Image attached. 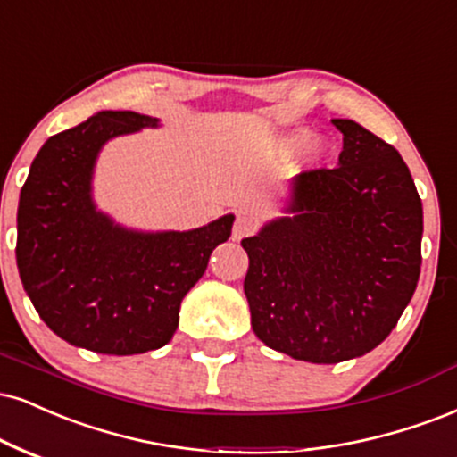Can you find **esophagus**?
I'll return each mask as SVG.
<instances>
[{
  "mask_svg": "<svg viewBox=\"0 0 457 457\" xmlns=\"http://www.w3.org/2000/svg\"><path fill=\"white\" fill-rule=\"evenodd\" d=\"M255 228H257V219L253 217V214L238 212V214H236V221H234V228H232V238L234 240L245 238V236L255 232Z\"/></svg>",
  "mask_w": 457,
  "mask_h": 457,
  "instance_id": "esophagus-1",
  "label": "esophagus"
}]
</instances>
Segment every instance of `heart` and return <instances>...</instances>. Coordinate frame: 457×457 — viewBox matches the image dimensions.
<instances>
[{
  "instance_id": "obj_1",
  "label": "heart",
  "mask_w": 457,
  "mask_h": 457,
  "mask_svg": "<svg viewBox=\"0 0 457 457\" xmlns=\"http://www.w3.org/2000/svg\"><path fill=\"white\" fill-rule=\"evenodd\" d=\"M311 138V129L306 128H298L294 131H289V134H285L281 140H278V146L283 148V151H295V148L304 146V162L309 163H319L323 157H326V142L323 140H309Z\"/></svg>"
}]
</instances>
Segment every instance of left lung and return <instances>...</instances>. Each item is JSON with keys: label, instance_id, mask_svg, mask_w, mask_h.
Returning <instances> with one entry per match:
<instances>
[{"label": "left lung", "instance_id": "8db88e82", "mask_svg": "<svg viewBox=\"0 0 457 457\" xmlns=\"http://www.w3.org/2000/svg\"><path fill=\"white\" fill-rule=\"evenodd\" d=\"M332 123L338 166L295 176L283 217L240 243L253 332L311 364L381 345L421 270V200L400 153L355 120Z\"/></svg>", "mask_w": 457, "mask_h": 457}]
</instances>
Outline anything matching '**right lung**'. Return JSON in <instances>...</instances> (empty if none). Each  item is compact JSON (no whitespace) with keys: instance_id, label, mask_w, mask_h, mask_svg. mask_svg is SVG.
Listing matches in <instances>:
<instances>
[{"instance_id":"right-lung-1","label":"right lung","mask_w":457,"mask_h":457,"mask_svg":"<svg viewBox=\"0 0 457 457\" xmlns=\"http://www.w3.org/2000/svg\"><path fill=\"white\" fill-rule=\"evenodd\" d=\"M145 128H159V119L96 112L44 142L21 189L16 266L27 295L59 338L96 353L170 343L180 302L232 234L234 214L187 232H142L97 208L93 172L104 145Z\"/></svg>"}]
</instances>
